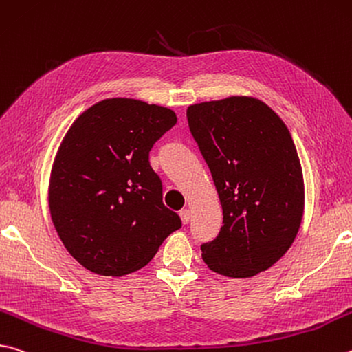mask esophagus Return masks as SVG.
<instances>
[{
  "label": "esophagus",
  "instance_id": "esophagus-1",
  "mask_svg": "<svg viewBox=\"0 0 352 352\" xmlns=\"http://www.w3.org/2000/svg\"><path fill=\"white\" fill-rule=\"evenodd\" d=\"M180 219H182V223H183V225H188V223H189V219H190V212H189V209H182V210H180Z\"/></svg>",
  "mask_w": 352,
  "mask_h": 352
}]
</instances>
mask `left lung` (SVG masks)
I'll return each instance as SVG.
<instances>
[{"label":"left lung","mask_w":352,"mask_h":352,"mask_svg":"<svg viewBox=\"0 0 352 352\" xmlns=\"http://www.w3.org/2000/svg\"><path fill=\"white\" fill-rule=\"evenodd\" d=\"M186 117L223 209L219 235L201 245L204 263L225 277L257 276L283 257L302 223L303 174L291 133L252 97L192 104Z\"/></svg>","instance_id":"8db88e82"}]
</instances>
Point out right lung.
<instances>
[{
  "label": "right lung",
  "instance_id": "right-lung-1",
  "mask_svg": "<svg viewBox=\"0 0 352 352\" xmlns=\"http://www.w3.org/2000/svg\"><path fill=\"white\" fill-rule=\"evenodd\" d=\"M175 123L168 107L107 98L69 127L50 172L49 209L63 245L86 270L138 271L182 228L149 163L152 146Z\"/></svg>",
  "mask_w": 352,
  "mask_h": 352
}]
</instances>
